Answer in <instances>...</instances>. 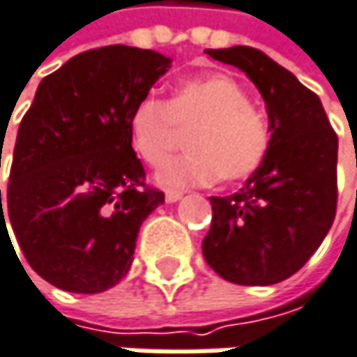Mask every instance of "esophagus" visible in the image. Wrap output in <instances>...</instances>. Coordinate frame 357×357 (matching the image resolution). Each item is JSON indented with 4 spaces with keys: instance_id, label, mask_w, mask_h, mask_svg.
Listing matches in <instances>:
<instances>
[{
    "instance_id": "34e87169",
    "label": "esophagus",
    "mask_w": 357,
    "mask_h": 357,
    "mask_svg": "<svg viewBox=\"0 0 357 357\" xmlns=\"http://www.w3.org/2000/svg\"><path fill=\"white\" fill-rule=\"evenodd\" d=\"M179 198H181V192L179 190H167L165 192V200L167 202H178Z\"/></svg>"
}]
</instances>
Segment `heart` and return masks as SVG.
Here are the masks:
<instances>
[{"label":"heart","mask_w":357,"mask_h":357,"mask_svg":"<svg viewBox=\"0 0 357 357\" xmlns=\"http://www.w3.org/2000/svg\"><path fill=\"white\" fill-rule=\"evenodd\" d=\"M190 132L188 155L169 161L157 179L165 185H211L218 179L239 181L264 163L272 128L266 114L249 104L245 89L225 73L179 82L169 102L145 96L128 116L132 149L149 165H161Z\"/></svg>","instance_id":"heart-1"}]
</instances>
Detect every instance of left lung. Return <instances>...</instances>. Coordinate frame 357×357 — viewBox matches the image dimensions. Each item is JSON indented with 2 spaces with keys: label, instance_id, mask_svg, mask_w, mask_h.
<instances>
[{
  "label": "left lung",
  "instance_id": "8db88e82",
  "mask_svg": "<svg viewBox=\"0 0 357 357\" xmlns=\"http://www.w3.org/2000/svg\"><path fill=\"white\" fill-rule=\"evenodd\" d=\"M259 89L272 145L233 196H211L202 253L212 270L241 286H270L296 274L329 233L337 208V135L314 91L251 47L206 50Z\"/></svg>",
  "mask_w": 357,
  "mask_h": 357
}]
</instances>
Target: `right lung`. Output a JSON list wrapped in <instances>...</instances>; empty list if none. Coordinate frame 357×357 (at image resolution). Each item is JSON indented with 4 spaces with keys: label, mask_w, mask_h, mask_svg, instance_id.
Listing matches in <instances>:
<instances>
[{
    "label": "right lung",
    "mask_w": 357,
    "mask_h": 357,
    "mask_svg": "<svg viewBox=\"0 0 357 357\" xmlns=\"http://www.w3.org/2000/svg\"><path fill=\"white\" fill-rule=\"evenodd\" d=\"M169 67L155 50L112 45L38 85L17 128L6 208L0 190V229L6 212L26 261L52 286L98 294L130 270L139 229L165 196L145 185L128 116Z\"/></svg>",
    "instance_id": "obj_1"
}]
</instances>
